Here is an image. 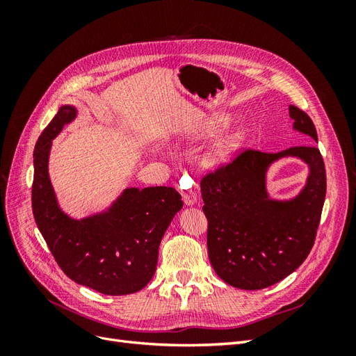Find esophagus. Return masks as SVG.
I'll list each match as a JSON object with an SVG mask.
<instances>
[{
    "label": "esophagus",
    "instance_id": "esophagus-1",
    "mask_svg": "<svg viewBox=\"0 0 356 356\" xmlns=\"http://www.w3.org/2000/svg\"><path fill=\"white\" fill-rule=\"evenodd\" d=\"M181 195H182V200H184L187 207H191V204H195L197 202V195L195 190H182Z\"/></svg>",
    "mask_w": 356,
    "mask_h": 356
}]
</instances>
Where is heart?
I'll list each match as a JSON object with an SVG mask.
<instances>
[{"label":"heart","mask_w":356,"mask_h":356,"mask_svg":"<svg viewBox=\"0 0 356 356\" xmlns=\"http://www.w3.org/2000/svg\"><path fill=\"white\" fill-rule=\"evenodd\" d=\"M224 118H213V120H208L203 126H200L195 132L196 138L200 136H209L213 135L217 131L224 126ZM243 141V135L239 131H234L229 135L221 138L218 143H215L211 148V152L204 156V165L208 166H217L221 165L222 161H227L236 152H238L241 144Z\"/></svg>","instance_id":"obj_1"}]
</instances>
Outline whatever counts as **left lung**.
<instances>
[{
	"label": "left lung",
	"instance_id": "left-lung-1",
	"mask_svg": "<svg viewBox=\"0 0 356 356\" xmlns=\"http://www.w3.org/2000/svg\"><path fill=\"white\" fill-rule=\"evenodd\" d=\"M294 129L318 143L312 118L289 105ZM293 155L311 168L307 187L293 201L268 199L265 172L272 161ZM208 218V255L225 284L263 289L293 273L316 239L327 191L324 159L315 145L289 147L279 153L246 148L200 181Z\"/></svg>",
	"mask_w": 356,
	"mask_h": 356
}]
</instances>
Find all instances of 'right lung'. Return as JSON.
Instances as JSON below:
<instances>
[{
    "mask_svg": "<svg viewBox=\"0 0 356 356\" xmlns=\"http://www.w3.org/2000/svg\"><path fill=\"white\" fill-rule=\"evenodd\" d=\"M74 117L75 108L62 106L37 141L31 196L35 222L58 266L74 282L106 296L136 293L156 272L159 245L182 208L181 195L172 187L127 188L108 212L70 218L58 207L47 161L51 139Z\"/></svg>",
    "mask_w": 356,
    "mask_h": 356,
    "instance_id": "right-lung-1",
    "label": "right lung"
}]
</instances>
